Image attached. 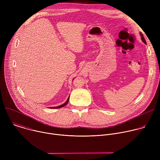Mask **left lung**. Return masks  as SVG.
Instances as JSON below:
<instances>
[{"label": "left lung", "mask_w": 160, "mask_h": 160, "mask_svg": "<svg viewBox=\"0 0 160 160\" xmlns=\"http://www.w3.org/2000/svg\"><path fill=\"white\" fill-rule=\"evenodd\" d=\"M141 38H142V42H143L144 43H146V40H145V39H144V37H143V35H142V33H141Z\"/></svg>", "instance_id": "left-lung-1"}]
</instances>
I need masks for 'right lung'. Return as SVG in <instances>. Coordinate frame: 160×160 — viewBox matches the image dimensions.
Wrapping results in <instances>:
<instances>
[{"label": "right lung", "instance_id": "1", "mask_svg": "<svg viewBox=\"0 0 160 160\" xmlns=\"http://www.w3.org/2000/svg\"><path fill=\"white\" fill-rule=\"evenodd\" d=\"M73 79H74V78H73ZM69 99H70V96L68 97V98L67 101H66L64 104H61V105H60V106H56V107H49V108H51V109H58V108H62V107H63V106H66V105L68 104V101H69Z\"/></svg>", "mask_w": 160, "mask_h": 160}]
</instances>
